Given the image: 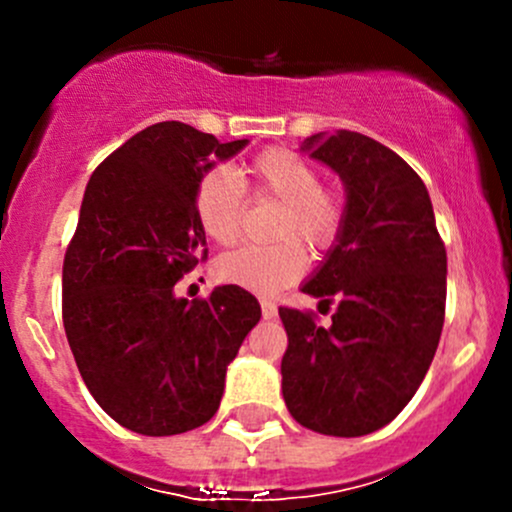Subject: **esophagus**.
<instances>
[{"instance_id": "esophagus-1", "label": "esophagus", "mask_w": 512, "mask_h": 512, "mask_svg": "<svg viewBox=\"0 0 512 512\" xmlns=\"http://www.w3.org/2000/svg\"><path fill=\"white\" fill-rule=\"evenodd\" d=\"M260 307H262V317H265V319H275L277 317V307H275V302H270V299H262Z\"/></svg>"}]
</instances>
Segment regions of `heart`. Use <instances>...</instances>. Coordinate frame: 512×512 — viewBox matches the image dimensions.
<instances>
[{
	"label": "heart",
	"instance_id": "heart-1",
	"mask_svg": "<svg viewBox=\"0 0 512 512\" xmlns=\"http://www.w3.org/2000/svg\"><path fill=\"white\" fill-rule=\"evenodd\" d=\"M257 198L280 203L272 232L280 240L270 245H242L215 262L223 282L275 294L297 282L307 270V250L327 252L347 227L349 200L339 183H324L322 173L302 153L272 146L257 153L242 170ZM193 213L205 235L218 245H232L240 237L245 190L227 168H213L198 180Z\"/></svg>",
	"mask_w": 512,
	"mask_h": 512
}]
</instances>
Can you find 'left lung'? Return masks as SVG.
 Wrapping results in <instances>:
<instances>
[{"mask_svg": "<svg viewBox=\"0 0 512 512\" xmlns=\"http://www.w3.org/2000/svg\"><path fill=\"white\" fill-rule=\"evenodd\" d=\"M302 151L347 183L342 237L302 292L332 324L280 307L287 332L282 394L289 414L324 436H366L404 411L421 386L446 317V245L418 173L354 131L309 136Z\"/></svg>", "mask_w": 512, "mask_h": 512, "instance_id": "1", "label": "left lung"}]
</instances>
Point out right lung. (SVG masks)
Listing matches in <instances>:
<instances>
[{"label":"right lung","instance_id":"right-lung-1","mask_svg":"<svg viewBox=\"0 0 512 512\" xmlns=\"http://www.w3.org/2000/svg\"><path fill=\"white\" fill-rule=\"evenodd\" d=\"M220 143L180 121L128 138L91 175L64 255L61 317L96 404L143 436H175L218 411L227 364L260 322L247 289L178 299L173 287L208 257L193 213L195 185Z\"/></svg>","mask_w":512,"mask_h":512}]
</instances>
